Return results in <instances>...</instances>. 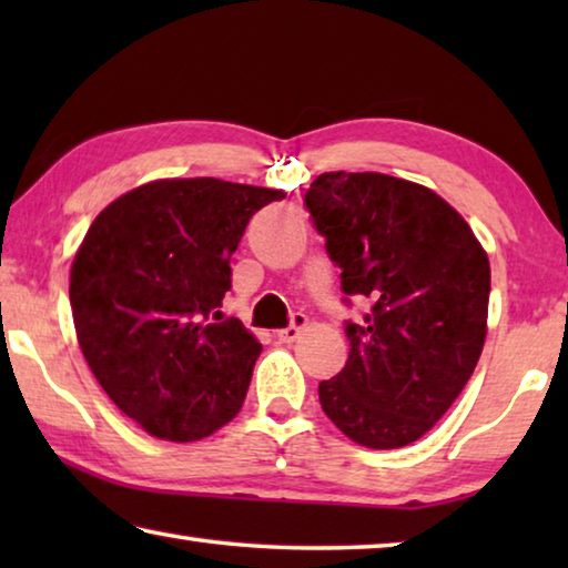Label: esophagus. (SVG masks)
<instances>
[{
  "instance_id": "1",
  "label": "esophagus",
  "mask_w": 568,
  "mask_h": 568,
  "mask_svg": "<svg viewBox=\"0 0 568 568\" xmlns=\"http://www.w3.org/2000/svg\"><path fill=\"white\" fill-rule=\"evenodd\" d=\"M305 325H307L305 315L303 313H293L291 325H287V328H283V331H277V341H281V343H293L297 335L303 333Z\"/></svg>"
}]
</instances>
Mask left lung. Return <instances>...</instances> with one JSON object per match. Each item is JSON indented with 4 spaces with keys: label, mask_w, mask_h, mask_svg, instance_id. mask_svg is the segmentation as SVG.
<instances>
[{
    "label": "left lung",
    "mask_w": 568,
    "mask_h": 568,
    "mask_svg": "<svg viewBox=\"0 0 568 568\" xmlns=\"http://www.w3.org/2000/svg\"><path fill=\"white\" fill-rule=\"evenodd\" d=\"M313 227L341 267L345 368L321 406L365 448L418 440L450 408L486 341L491 267L474 230L434 190L381 172H323L305 192Z\"/></svg>",
    "instance_id": "8db88e82"
}]
</instances>
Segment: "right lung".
<instances>
[{"label":"right lung","instance_id":"right-lung-1","mask_svg":"<svg viewBox=\"0 0 568 568\" xmlns=\"http://www.w3.org/2000/svg\"><path fill=\"white\" fill-rule=\"evenodd\" d=\"M283 197L215 178L155 180L90 225L70 277L77 341L114 406L150 436L200 440L243 408L263 345L237 318L212 320L250 217Z\"/></svg>","mask_w":568,"mask_h":568}]
</instances>
